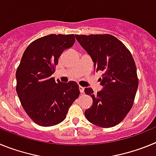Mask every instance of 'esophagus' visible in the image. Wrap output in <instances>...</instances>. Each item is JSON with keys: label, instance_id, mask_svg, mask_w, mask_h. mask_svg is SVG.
Listing matches in <instances>:
<instances>
[{"label": "esophagus", "instance_id": "34e87169", "mask_svg": "<svg viewBox=\"0 0 156 156\" xmlns=\"http://www.w3.org/2000/svg\"><path fill=\"white\" fill-rule=\"evenodd\" d=\"M79 89H80V91L81 94L84 93V87H83L80 86L79 87Z\"/></svg>", "mask_w": 156, "mask_h": 156}]
</instances>
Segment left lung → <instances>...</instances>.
Here are the masks:
<instances>
[{
    "label": "left lung",
    "instance_id": "8db88e82",
    "mask_svg": "<svg viewBox=\"0 0 156 156\" xmlns=\"http://www.w3.org/2000/svg\"><path fill=\"white\" fill-rule=\"evenodd\" d=\"M76 38L90 55L96 70L103 72L102 90L94 94L92 88H85V94L93 99L92 106L85 111L86 118L100 127L116 126L131 109L138 87L133 56L110 34L76 35Z\"/></svg>",
    "mask_w": 156,
    "mask_h": 156
}]
</instances>
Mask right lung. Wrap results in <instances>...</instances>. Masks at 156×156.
<instances>
[{
  "instance_id": "add662e5",
  "label": "right lung",
  "mask_w": 156,
  "mask_h": 156,
  "mask_svg": "<svg viewBox=\"0 0 156 156\" xmlns=\"http://www.w3.org/2000/svg\"><path fill=\"white\" fill-rule=\"evenodd\" d=\"M74 43V34H50L33 41L23 53L16 70V91L23 109L39 126L62 122L79 97L76 83L56 82L51 77L58 58Z\"/></svg>"
}]
</instances>
